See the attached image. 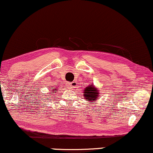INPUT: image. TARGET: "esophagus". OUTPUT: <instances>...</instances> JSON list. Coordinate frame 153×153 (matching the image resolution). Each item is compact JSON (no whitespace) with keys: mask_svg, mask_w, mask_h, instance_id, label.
Returning <instances> with one entry per match:
<instances>
[{"mask_svg":"<svg viewBox=\"0 0 153 153\" xmlns=\"http://www.w3.org/2000/svg\"><path fill=\"white\" fill-rule=\"evenodd\" d=\"M76 84H77L76 82H75V81L72 82L69 84V88H71V89H72V88H75V86H76Z\"/></svg>","mask_w":153,"mask_h":153,"instance_id":"obj_1","label":"esophagus"}]
</instances>
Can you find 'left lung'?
<instances>
[{
	"mask_svg": "<svg viewBox=\"0 0 153 153\" xmlns=\"http://www.w3.org/2000/svg\"><path fill=\"white\" fill-rule=\"evenodd\" d=\"M99 91H97L93 85H90V86L86 87L84 91V96L87 99V100L95 101L97 100V97H99Z\"/></svg>",
	"mask_w": 153,
	"mask_h": 153,
	"instance_id": "1",
	"label": "left lung"
}]
</instances>
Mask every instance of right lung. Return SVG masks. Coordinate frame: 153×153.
<instances>
[{
  "instance_id": "1",
  "label": "right lung",
  "mask_w": 153,
  "mask_h": 153,
  "mask_svg": "<svg viewBox=\"0 0 153 153\" xmlns=\"http://www.w3.org/2000/svg\"><path fill=\"white\" fill-rule=\"evenodd\" d=\"M54 91H55V90H54Z\"/></svg>"
}]
</instances>
